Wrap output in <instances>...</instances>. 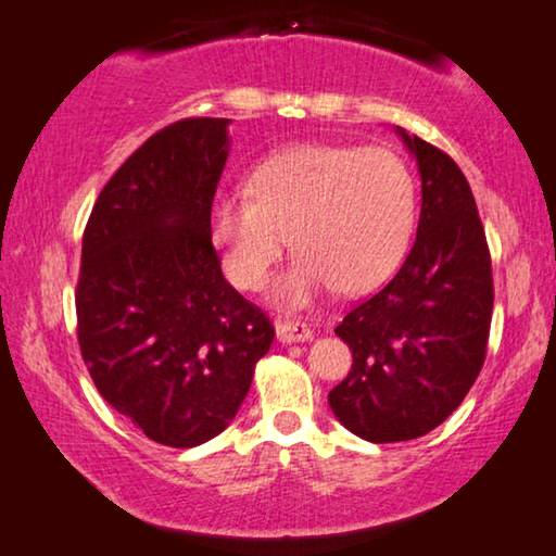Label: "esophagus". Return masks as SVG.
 <instances>
[{"label": "esophagus", "mask_w": 556, "mask_h": 556, "mask_svg": "<svg viewBox=\"0 0 556 556\" xmlns=\"http://www.w3.org/2000/svg\"><path fill=\"white\" fill-rule=\"evenodd\" d=\"M277 339L281 344H294V342H309L312 339V329L302 325V321L294 319H285L277 321Z\"/></svg>", "instance_id": "34e87169"}]
</instances>
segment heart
<instances>
[{
	"label": "heart",
	"mask_w": 556,
	"mask_h": 556,
	"mask_svg": "<svg viewBox=\"0 0 556 556\" xmlns=\"http://www.w3.org/2000/svg\"><path fill=\"white\" fill-rule=\"evenodd\" d=\"M417 210V177L394 149L309 142L256 164L244 197L212 204L210 229L244 292L264 287L289 237L296 252L275 300L304 306L334 285L346 294L382 285L409 250Z\"/></svg>",
	"instance_id": "1"
}]
</instances>
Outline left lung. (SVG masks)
I'll return each instance as SVG.
<instances>
[{"instance_id":"8db88e82","label":"left lung","mask_w":556,"mask_h":556,"mask_svg":"<svg viewBox=\"0 0 556 556\" xmlns=\"http://www.w3.org/2000/svg\"><path fill=\"white\" fill-rule=\"evenodd\" d=\"M417 156L421 214L402 269L337 327L352 371L329 392L342 425L375 444L425 437L459 407L490 342L492 256L469 181L442 149L396 129Z\"/></svg>"}]
</instances>
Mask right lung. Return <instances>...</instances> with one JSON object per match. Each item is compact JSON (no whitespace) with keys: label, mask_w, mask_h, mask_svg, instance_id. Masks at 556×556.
Wrapping results in <instances>:
<instances>
[{"label":"right lung","mask_w":556,"mask_h":556,"mask_svg":"<svg viewBox=\"0 0 556 556\" xmlns=\"http://www.w3.org/2000/svg\"><path fill=\"white\" fill-rule=\"evenodd\" d=\"M227 124L189 117L149 137L99 192L81 237V359L114 412L177 450L227 429L275 339L212 244Z\"/></svg>","instance_id":"add662e5"}]
</instances>
